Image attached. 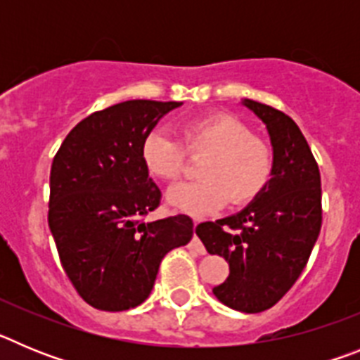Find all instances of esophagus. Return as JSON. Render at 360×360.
<instances>
[{
	"label": "esophagus",
	"mask_w": 360,
	"mask_h": 360,
	"mask_svg": "<svg viewBox=\"0 0 360 360\" xmlns=\"http://www.w3.org/2000/svg\"><path fill=\"white\" fill-rule=\"evenodd\" d=\"M196 225H198V221H195V229H196ZM191 249L196 250L198 254H205V247H203L202 241L198 240V236H196V234H195V238H193V241H191Z\"/></svg>",
	"instance_id": "obj_1"
}]
</instances>
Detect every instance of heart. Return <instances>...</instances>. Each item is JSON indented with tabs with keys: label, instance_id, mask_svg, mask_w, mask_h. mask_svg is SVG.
<instances>
[{
	"label": "heart",
	"instance_id": "b5f03b06",
	"mask_svg": "<svg viewBox=\"0 0 360 360\" xmlns=\"http://www.w3.org/2000/svg\"><path fill=\"white\" fill-rule=\"evenodd\" d=\"M184 142L191 153H205L198 167L202 178L180 182L167 191V203L180 212L202 218L219 211L231 200L241 205L256 198L272 174L274 157L263 139L232 115L187 120ZM141 158L146 171L158 180H173L184 165L182 144L167 129L144 136Z\"/></svg>",
	"mask_w": 360,
	"mask_h": 360
}]
</instances>
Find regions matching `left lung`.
Instances as JSON below:
<instances>
[{"instance_id":"1","label":"left lung","mask_w":360,"mask_h":360,"mask_svg":"<svg viewBox=\"0 0 360 360\" xmlns=\"http://www.w3.org/2000/svg\"><path fill=\"white\" fill-rule=\"evenodd\" d=\"M265 124L272 146V174L245 209L205 221L196 234L231 274L212 288L219 303L245 314L274 307L301 276L321 231V174L297 124L266 104L241 101Z\"/></svg>"}]
</instances>
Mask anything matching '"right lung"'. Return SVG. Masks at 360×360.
Returning <instances> with one entry per match:
<instances>
[{
  "label": "right lung",
  "instance_id": "add662e5",
  "mask_svg": "<svg viewBox=\"0 0 360 360\" xmlns=\"http://www.w3.org/2000/svg\"><path fill=\"white\" fill-rule=\"evenodd\" d=\"M182 104L126 101L95 111L68 133L53 158L50 231L66 276L98 310L144 303L162 257L193 238L186 214L141 219L162 196L142 164V141Z\"/></svg>",
  "mask_w": 360,
  "mask_h": 360
}]
</instances>
